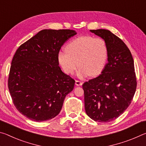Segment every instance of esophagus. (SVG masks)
Listing matches in <instances>:
<instances>
[{
    "instance_id": "34e87169",
    "label": "esophagus",
    "mask_w": 146,
    "mask_h": 146,
    "mask_svg": "<svg viewBox=\"0 0 146 146\" xmlns=\"http://www.w3.org/2000/svg\"><path fill=\"white\" fill-rule=\"evenodd\" d=\"M82 84H83L82 82H81V81H80V80H76L75 81V84H76V86H82Z\"/></svg>"
}]
</instances>
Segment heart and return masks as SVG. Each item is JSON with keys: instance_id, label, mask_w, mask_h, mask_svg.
I'll return each instance as SVG.
<instances>
[{"instance_id": "1", "label": "heart", "mask_w": 146, "mask_h": 146, "mask_svg": "<svg viewBox=\"0 0 146 146\" xmlns=\"http://www.w3.org/2000/svg\"><path fill=\"white\" fill-rule=\"evenodd\" d=\"M66 49L58 54V62L66 73L73 74L78 65L79 77L94 76L99 75L105 67L108 49L102 38L79 36L71 40Z\"/></svg>"}]
</instances>
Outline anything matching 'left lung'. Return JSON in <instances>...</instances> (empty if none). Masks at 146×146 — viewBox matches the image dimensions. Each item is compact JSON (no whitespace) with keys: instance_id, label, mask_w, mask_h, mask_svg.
<instances>
[{"instance_id":"left-lung-1","label":"left lung","mask_w":146,"mask_h":146,"mask_svg":"<svg viewBox=\"0 0 146 146\" xmlns=\"http://www.w3.org/2000/svg\"><path fill=\"white\" fill-rule=\"evenodd\" d=\"M105 40L108 62L102 73L83 84L86 114L99 122L115 120L126 110L137 89L134 60L121 39L108 29L90 30Z\"/></svg>"}]
</instances>
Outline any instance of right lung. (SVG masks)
<instances>
[{
  "label": "right lung",
  "mask_w": 146,
  "mask_h": 146,
  "mask_svg": "<svg viewBox=\"0 0 146 146\" xmlns=\"http://www.w3.org/2000/svg\"><path fill=\"white\" fill-rule=\"evenodd\" d=\"M75 31L43 29L20 46L11 61L8 89L19 111L36 122L60 113L75 81L62 71L58 54Z\"/></svg>",
  "instance_id": "add662e5"
}]
</instances>
